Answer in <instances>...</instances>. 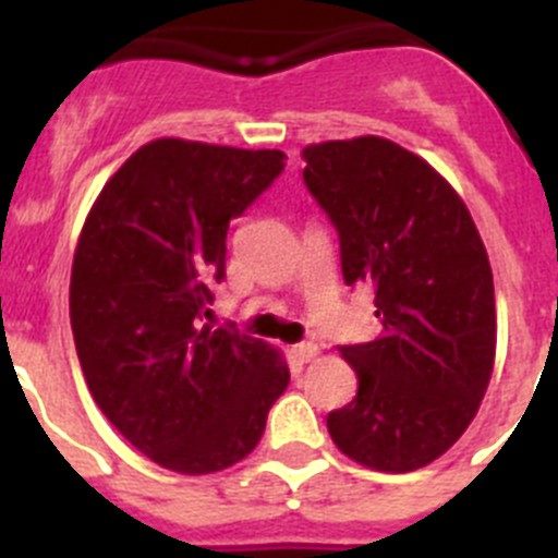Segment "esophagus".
Returning a JSON list of instances; mask_svg holds the SVG:
<instances>
[{
	"instance_id": "obj_1",
	"label": "esophagus",
	"mask_w": 558,
	"mask_h": 558,
	"mask_svg": "<svg viewBox=\"0 0 558 558\" xmlns=\"http://www.w3.org/2000/svg\"><path fill=\"white\" fill-rule=\"evenodd\" d=\"M315 354H318V347H315V343H299V347H293V357L299 360V363H310V360L315 357Z\"/></svg>"
}]
</instances>
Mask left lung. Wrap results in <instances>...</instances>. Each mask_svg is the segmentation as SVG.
<instances>
[{
    "instance_id": "left-lung-1",
    "label": "left lung",
    "mask_w": 558,
    "mask_h": 558,
    "mask_svg": "<svg viewBox=\"0 0 558 558\" xmlns=\"http://www.w3.org/2000/svg\"><path fill=\"white\" fill-rule=\"evenodd\" d=\"M304 161V184L338 229L343 282L374 290L383 324L379 338L340 347L357 397L329 413V436L368 470L413 472L456 445L489 388V256L461 195L397 142H322Z\"/></svg>"
}]
</instances>
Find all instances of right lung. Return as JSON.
Instances as JSON below:
<instances>
[{"label":"right lung","instance_id":"obj_1","mask_svg":"<svg viewBox=\"0 0 558 558\" xmlns=\"http://www.w3.org/2000/svg\"><path fill=\"white\" fill-rule=\"evenodd\" d=\"M282 170V150L153 140L83 223L69 282L83 377L108 422L165 470L243 461L290 383L279 349L201 324L226 274L229 220Z\"/></svg>","mask_w":558,"mask_h":558}]
</instances>
